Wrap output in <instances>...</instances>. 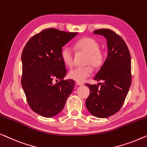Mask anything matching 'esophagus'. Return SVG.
I'll return each instance as SVG.
<instances>
[{
	"instance_id": "obj_1",
	"label": "esophagus",
	"mask_w": 147,
	"mask_h": 147,
	"mask_svg": "<svg viewBox=\"0 0 147 147\" xmlns=\"http://www.w3.org/2000/svg\"><path fill=\"white\" fill-rule=\"evenodd\" d=\"M76 84H77V85H78V86L82 85V84H84L83 82H80V81H76Z\"/></svg>"
}]
</instances>
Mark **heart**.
<instances>
[{
	"label": "heart",
	"mask_w": 147,
	"mask_h": 147,
	"mask_svg": "<svg viewBox=\"0 0 147 147\" xmlns=\"http://www.w3.org/2000/svg\"><path fill=\"white\" fill-rule=\"evenodd\" d=\"M100 45L95 39L84 37L75 43V48L78 52L86 54L84 63L87 65L84 67L74 68L70 71L69 76L76 81H84L91 75L92 68L98 69L104 63L105 54L99 49ZM62 59L66 65L72 67L74 63V53L71 47L66 45L61 51Z\"/></svg>",
	"instance_id": "obj_1"
}]
</instances>
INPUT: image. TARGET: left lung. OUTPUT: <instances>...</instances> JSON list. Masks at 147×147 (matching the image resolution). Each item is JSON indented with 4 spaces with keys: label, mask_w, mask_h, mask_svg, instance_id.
I'll return each instance as SVG.
<instances>
[{
    "label": "left lung",
    "mask_w": 147,
    "mask_h": 147,
    "mask_svg": "<svg viewBox=\"0 0 147 147\" xmlns=\"http://www.w3.org/2000/svg\"><path fill=\"white\" fill-rule=\"evenodd\" d=\"M93 32L107 38L108 56L94 78L102 82L86 84L90 94L85 105L94 117L107 118L121 109L129 92L132 80L131 55L123 39L113 30L101 28Z\"/></svg>",
    "instance_id": "1"
}]
</instances>
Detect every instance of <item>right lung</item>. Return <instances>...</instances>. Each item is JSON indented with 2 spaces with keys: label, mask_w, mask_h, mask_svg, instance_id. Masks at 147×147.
<instances>
[{
  "label": "right lung",
  "mask_w": 147,
  "mask_h": 147,
  "mask_svg": "<svg viewBox=\"0 0 147 147\" xmlns=\"http://www.w3.org/2000/svg\"><path fill=\"white\" fill-rule=\"evenodd\" d=\"M77 34L45 28L32 36L24 47L21 84L30 109L42 117L59 114L74 89V80L64 79L67 69L61 51ZM54 79L59 82L53 84Z\"/></svg>",
  "instance_id": "1"
}]
</instances>
